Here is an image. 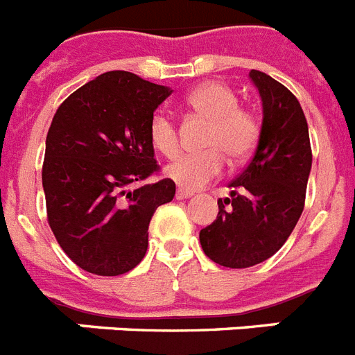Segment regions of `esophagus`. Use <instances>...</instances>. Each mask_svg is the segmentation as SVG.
Returning a JSON list of instances; mask_svg holds the SVG:
<instances>
[{
  "label": "esophagus",
  "mask_w": 355,
  "mask_h": 355,
  "mask_svg": "<svg viewBox=\"0 0 355 355\" xmlns=\"http://www.w3.org/2000/svg\"><path fill=\"white\" fill-rule=\"evenodd\" d=\"M193 193L190 192V190H184V188H180V190H178V192H175V199H188V197H192Z\"/></svg>",
  "instance_id": "esophagus-1"
}]
</instances>
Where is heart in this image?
Returning a JSON list of instances; mask_svg holds the SVG:
<instances>
[{
	"instance_id": "heart-1",
	"label": "heart",
	"mask_w": 355,
	"mask_h": 355,
	"mask_svg": "<svg viewBox=\"0 0 355 355\" xmlns=\"http://www.w3.org/2000/svg\"><path fill=\"white\" fill-rule=\"evenodd\" d=\"M187 106L196 117L208 122L197 155L181 156L165 168L178 187L187 190L205 187L229 162H241L252 153L258 140V122L247 110L238 106V97L222 81H206L187 96ZM149 140L159 155L174 158L180 153V135L171 117L158 112L149 121Z\"/></svg>"
}]
</instances>
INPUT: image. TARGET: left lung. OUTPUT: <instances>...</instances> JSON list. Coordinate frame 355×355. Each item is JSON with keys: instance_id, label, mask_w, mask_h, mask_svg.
I'll return each instance as SVG.
<instances>
[{"instance_id": "8db88e82", "label": "left lung", "mask_w": 355, "mask_h": 355, "mask_svg": "<svg viewBox=\"0 0 355 355\" xmlns=\"http://www.w3.org/2000/svg\"><path fill=\"white\" fill-rule=\"evenodd\" d=\"M263 122L249 165L229 183L218 215L200 229L202 250L227 268H247L274 256L299 222L311 172V144L299 99L277 80L250 71Z\"/></svg>"}]
</instances>
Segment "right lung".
<instances>
[{
    "label": "right lung",
    "mask_w": 355,
    "mask_h": 355,
    "mask_svg": "<svg viewBox=\"0 0 355 355\" xmlns=\"http://www.w3.org/2000/svg\"><path fill=\"white\" fill-rule=\"evenodd\" d=\"M171 94L133 72L110 71L72 92L53 117L42 165L48 222L64 252L90 274L133 270L156 208L174 199L168 178L128 190L159 168L149 121Z\"/></svg>",
    "instance_id": "add662e5"
}]
</instances>
